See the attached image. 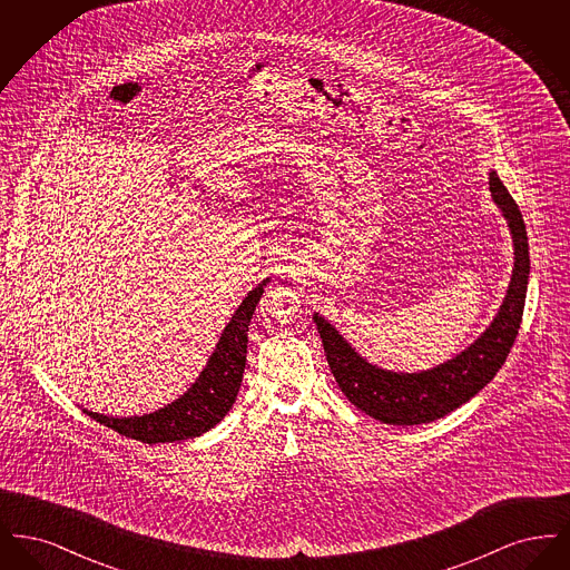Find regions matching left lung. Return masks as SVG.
Listing matches in <instances>:
<instances>
[{
	"mask_svg": "<svg viewBox=\"0 0 570 570\" xmlns=\"http://www.w3.org/2000/svg\"><path fill=\"white\" fill-rule=\"evenodd\" d=\"M489 191L509 224L515 261L498 314L465 351L432 370L391 372L356 353L325 316L314 312L331 374L348 402L372 419L386 425H421L442 419L488 386L511 353L528 293L530 247L521 212L495 170L489 173Z\"/></svg>",
	"mask_w": 570,
	"mask_h": 570,
	"instance_id": "1",
	"label": "left lung"
}]
</instances>
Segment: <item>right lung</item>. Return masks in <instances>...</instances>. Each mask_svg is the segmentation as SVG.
Here are the masks:
<instances>
[{
  "instance_id": "1",
  "label": "right lung",
  "mask_w": 570,
  "mask_h": 570,
  "mask_svg": "<svg viewBox=\"0 0 570 570\" xmlns=\"http://www.w3.org/2000/svg\"><path fill=\"white\" fill-rule=\"evenodd\" d=\"M269 282L272 277H265L256 288L247 293L228 325L224 326L216 351L209 356L207 365L203 367L198 379L191 382L190 389L175 402L140 416H107L85 407L82 412L100 425L115 430L117 434L135 438L147 444L198 438L216 428L237 400L244 379L247 328Z\"/></svg>"
}]
</instances>
